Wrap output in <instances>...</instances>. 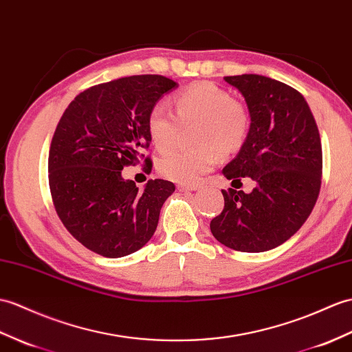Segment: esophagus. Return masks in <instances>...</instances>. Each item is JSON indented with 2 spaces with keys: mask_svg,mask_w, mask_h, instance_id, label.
<instances>
[{
  "mask_svg": "<svg viewBox=\"0 0 352 352\" xmlns=\"http://www.w3.org/2000/svg\"><path fill=\"white\" fill-rule=\"evenodd\" d=\"M198 184H183V183H179V184H177V189L179 190V192H187V190H196L198 189Z\"/></svg>",
  "mask_w": 352,
  "mask_h": 352,
  "instance_id": "34e87169",
  "label": "esophagus"
}]
</instances>
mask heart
I'll list each match as a JSON object with an SVG mask.
<instances>
[{"label": "heart", "instance_id": "obj_1", "mask_svg": "<svg viewBox=\"0 0 352 352\" xmlns=\"http://www.w3.org/2000/svg\"><path fill=\"white\" fill-rule=\"evenodd\" d=\"M174 112L163 104L150 111L146 127L153 144L160 151L174 145L179 130L196 126L192 151L174 150L166 153L157 168L163 177L177 183H193L210 173L223 156L239 151L246 142L250 117L246 108L213 82H195L173 99Z\"/></svg>", "mask_w": 352, "mask_h": 352}]
</instances>
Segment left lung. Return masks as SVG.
Returning a JSON list of instances; mask_svg holds the SVG:
<instances>
[{
	"instance_id": "left-lung-1",
	"label": "left lung",
	"mask_w": 352,
	"mask_h": 352,
	"mask_svg": "<svg viewBox=\"0 0 352 352\" xmlns=\"http://www.w3.org/2000/svg\"><path fill=\"white\" fill-rule=\"evenodd\" d=\"M223 79L246 100L250 129L222 174L232 187L252 179L253 190H222L225 207L210 230L230 249L265 252L289 240L312 213L321 189V138L297 89L261 75Z\"/></svg>"
}]
</instances>
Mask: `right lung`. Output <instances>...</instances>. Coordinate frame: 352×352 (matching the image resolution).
<instances>
[{
    "label": "right lung",
    "mask_w": 352,
    "mask_h": 352,
    "mask_svg": "<svg viewBox=\"0 0 352 352\" xmlns=\"http://www.w3.org/2000/svg\"><path fill=\"white\" fill-rule=\"evenodd\" d=\"M177 88L160 75L127 76L75 97L49 150V187L56 214L75 239L106 258L130 255L150 241L174 183L150 179L139 192L122 178L148 150L150 111ZM150 163V157H145Z\"/></svg>",
    "instance_id": "1"
}]
</instances>
